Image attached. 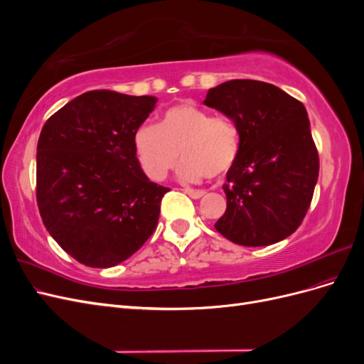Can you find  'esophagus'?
Listing matches in <instances>:
<instances>
[{
	"label": "esophagus",
	"instance_id": "esophagus-1",
	"mask_svg": "<svg viewBox=\"0 0 364 364\" xmlns=\"http://www.w3.org/2000/svg\"><path fill=\"white\" fill-rule=\"evenodd\" d=\"M183 193L188 194L191 199H200V197L205 196V191H202V190H193V188H183Z\"/></svg>",
	"mask_w": 364,
	"mask_h": 364
}]
</instances>
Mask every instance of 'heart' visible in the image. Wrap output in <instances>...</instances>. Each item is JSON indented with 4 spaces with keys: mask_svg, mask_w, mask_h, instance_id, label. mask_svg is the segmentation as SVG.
<instances>
[{
    "mask_svg": "<svg viewBox=\"0 0 364 364\" xmlns=\"http://www.w3.org/2000/svg\"><path fill=\"white\" fill-rule=\"evenodd\" d=\"M134 146L142 170L153 181H162L178 158L183 161L179 168L183 181H215L235 165L241 134L234 119L181 102L165 109L158 126H139Z\"/></svg>",
    "mask_w": 364,
    "mask_h": 364,
    "instance_id": "heart-1",
    "label": "heart"
}]
</instances>
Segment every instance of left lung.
I'll return each instance as SVG.
<instances>
[{
	"instance_id": "left-lung-1",
	"label": "left lung",
	"mask_w": 364,
	"mask_h": 364,
	"mask_svg": "<svg viewBox=\"0 0 364 364\" xmlns=\"http://www.w3.org/2000/svg\"><path fill=\"white\" fill-rule=\"evenodd\" d=\"M206 106L234 119L241 149L223 185L228 206L214 228L241 246H269L301 226L318 178V153L305 106L274 85L229 80Z\"/></svg>"
}]
</instances>
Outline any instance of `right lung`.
<instances>
[{
    "label": "right lung",
    "instance_id": "add662e5",
    "mask_svg": "<svg viewBox=\"0 0 364 364\" xmlns=\"http://www.w3.org/2000/svg\"><path fill=\"white\" fill-rule=\"evenodd\" d=\"M156 98L85 92L43 124L36 153V202L43 226L83 266L127 259L155 232L170 188L149 181L134 146Z\"/></svg>",
    "mask_w": 364,
    "mask_h": 364
}]
</instances>
